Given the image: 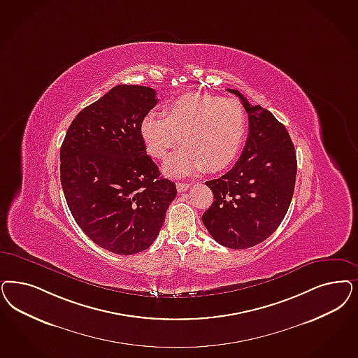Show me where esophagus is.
I'll return each mask as SVG.
<instances>
[{"mask_svg": "<svg viewBox=\"0 0 358 358\" xmlns=\"http://www.w3.org/2000/svg\"><path fill=\"white\" fill-rule=\"evenodd\" d=\"M192 184H189V182H177L176 186H177V190H178V193H182V192H186L189 187H190Z\"/></svg>", "mask_w": 358, "mask_h": 358, "instance_id": "esophagus-1", "label": "esophagus"}]
</instances>
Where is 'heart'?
Segmentation results:
<instances>
[{
  "label": "heart",
  "instance_id": "b5f03b06",
  "mask_svg": "<svg viewBox=\"0 0 358 358\" xmlns=\"http://www.w3.org/2000/svg\"><path fill=\"white\" fill-rule=\"evenodd\" d=\"M164 114L141 119L140 136L152 157L165 160L180 141L185 145L164 166L171 176L220 172L230 166L247 135L245 107L235 99L186 92L171 100Z\"/></svg>",
  "mask_w": 358,
  "mask_h": 358
}]
</instances>
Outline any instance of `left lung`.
Listing matches in <instances>:
<instances>
[{"label":"left lung","mask_w":358,"mask_h":358,"mask_svg":"<svg viewBox=\"0 0 358 358\" xmlns=\"http://www.w3.org/2000/svg\"><path fill=\"white\" fill-rule=\"evenodd\" d=\"M248 115L246 145L233 169L206 182L214 202L202 215L210 235L242 250L266 241L283 221L295 189L297 161L285 127L271 112L252 106L238 90Z\"/></svg>","instance_id":"1"}]
</instances>
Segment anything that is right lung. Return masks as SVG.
<instances>
[{
  "mask_svg": "<svg viewBox=\"0 0 358 358\" xmlns=\"http://www.w3.org/2000/svg\"><path fill=\"white\" fill-rule=\"evenodd\" d=\"M157 101L150 87H113L76 115L61 147V182L75 222L113 254L147 250L177 196L140 136Z\"/></svg>",
  "mask_w": 358,
  "mask_h": 358,
  "instance_id": "right-lung-1",
  "label": "right lung"
}]
</instances>
